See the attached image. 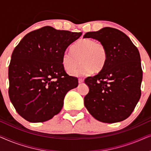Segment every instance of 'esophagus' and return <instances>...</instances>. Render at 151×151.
Masks as SVG:
<instances>
[{"label":"esophagus","instance_id":"1","mask_svg":"<svg viewBox=\"0 0 151 151\" xmlns=\"http://www.w3.org/2000/svg\"><path fill=\"white\" fill-rule=\"evenodd\" d=\"M84 82V80H83V78H79V79H78V82H79V83L80 84V83H82V82Z\"/></svg>","mask_w":151,"mask_h":151}]
</instances>
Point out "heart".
Returning a JSON list of instances; mask_svg holds the SVG:
<instances>
[{"label":"heart","mask_w":151,"mask_h":151,"mask_svg":"<svg viewBox=\"0 0 151 151\" xmlns=\"http://www.w3.org/2000/svg\"><path fill=\"white\" fill-rule=\"evenodd\" d=\"M72 50H66L62 57V64L66 71H73L82 63L76 73L78 76L88 75L95 71L99 73L106 67L109 54L102 42L90 38H82L75 43Z\"/></svg>","instance_id":"heart-1"}]
</instances>
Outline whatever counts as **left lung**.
<instances>
[{
  "instance_id": "8db88e82",
  "label": "left lung",
  "mask_w": 151,
  "mask_h": 151,
  "mask_svg": "<svg viewBox=\"0 0 151 151\" xmlns=\"http://www.w3.org/2000/svg\"><path fill=\"white\" fill-rule=\"evenodd\" d=\"M83 38L102 42L109 54L104 69L84 80L89 87L84 98V106L102 122L124 120L141 96L142 69L139 51L124 33L115 28L87 32Z\"/></svg>"
}]
</instances>
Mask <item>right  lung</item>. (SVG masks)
<instances>
[{"label":"right lung","instance_id":"obj_1","mask_svg":"<svg viewBox=\"0 0 151 151\" xmlns=\"http://www.w3.org/2000/svg\"><path fill=\"white\" fill-rule=\"evenodd\" d=\"M81 32L46 26L24 36L12 53L9 96L16 111L30 122H42L61 111L67 93L77 78L66 73L63 53Z\"/></svg>","mask_w":151,"mask_h":151}]
</instances>
